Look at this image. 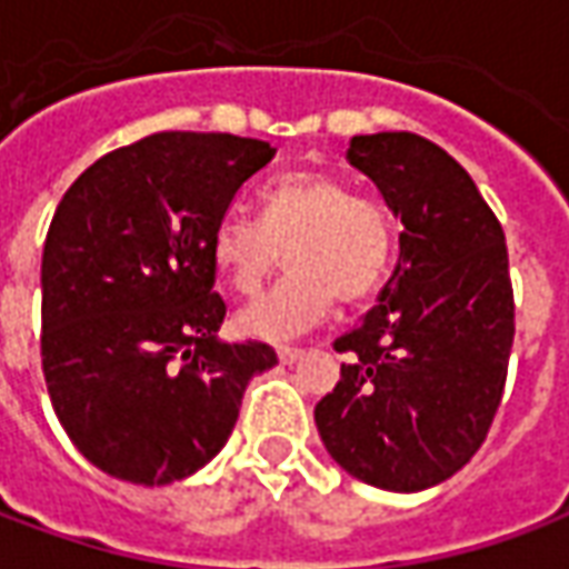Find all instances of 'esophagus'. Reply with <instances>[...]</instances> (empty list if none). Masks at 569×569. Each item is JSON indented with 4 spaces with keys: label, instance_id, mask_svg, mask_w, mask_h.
I'll return each instance as SVG.
<instances>
[{
    "label": "esophagus",
    "instance_id": "34e87169",
    "mask_svg": "<svg viewBox=\"0 0 569 569\" xmlns=\"http://www.w3.org/2000/svg\"><path fill=\"white\" fill-rule=\"evenodd\" d=\"M301 357H305L301 347H277V359H280L283 366H292V362H298Z\"/></svg>",
    "mask_w": 569,
    "mask_h": 569
}]
</instances>
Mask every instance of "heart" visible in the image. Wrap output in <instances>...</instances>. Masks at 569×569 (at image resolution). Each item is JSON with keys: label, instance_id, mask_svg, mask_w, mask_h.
Here are the masks:
<instances>
[{"label": "heart", "instance_id": "obj_1", "mask_svg": "<svg viewBox=\"0 0 569 569\" xmlns=\"http://www.w3.org/2000/svg\"><path fill=\"white\" fill-rule=\"evenodd\" d=\"M212 264L237 292H256L286 252L289 277L237 313V329L283 341L329 317L335 296L357 305L381 286L396 228L378 200L357 198L329 173H286L261 191V222L224 212L212 228Z\"/></svg>", "mask_w": 569, "mask_h": 569}]
</instances>
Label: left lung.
Instances as JSON below:
<instances>
[{
	"label": "left lung",
	"instance_id": "1",
	"mask_svg": "<svg viewBox=\"0 0 569 569\" xmlns=\"http://www.w3.org/2000/svg\"><path fill=\"white\" fill-rule=\"evenodd\" d=\"M347 161L402 222L378 305L335 341L341 381L313 408L350 476L396 493L451 478L500 408L515 305L506 237L472 176L418 133L353 137Z\"/></svg>",
	"mask_w": 569,
	"mask_h": 569
}]
</instances>
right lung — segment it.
<instances>
[{
	"instance_id": "1",
	"label": "right lung",
	"mask_w": 569,
	"mask_h": 569,
	"mask_svg": "<svg viewBox=\"0 0 569 569\" xmlns=\"http://www.w3.org/2000/svg\"><path fill=\"white\" fill-rule=\"evenodd\" d=\"M273 149L154 133L103 154L57 203L42 252V369L57 418L106 476L161 488L222 451L247 383L277 366L219 338L212 228Z\"/></svg>"
}]
</instances>
